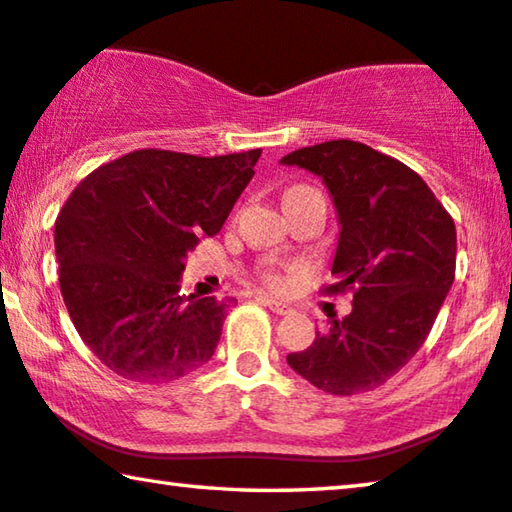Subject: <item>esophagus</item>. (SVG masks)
<instances>
[{
	"instance_id": "esophagus-1",
	"label": "esophagus",
	"mask_w": 512,
	"mask_h": 512,
	"mask_svg": "<svg viewBox=\"0 0 512 512\" xmlns=\"http://www.w3.org/2000/svg\"><path fill=\"white\" fill-rule=\"evenodd\" d=\"M256 302H261L263 306H267L272 313H277V316H288V313H293V306H288L286 302H279V300H272V297L267 295H258Z\"/></svg>"
}]
</instances>
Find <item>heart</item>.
<instances>
[{"mask_svg":"<svg viewBox=\"0 0 512 512\" xmlns=\"http://www.w3.org/2000/svg\"><path fill=\"white\" fill-rule=\"evenodd\" d=\"M295 190H297V187H295ZM258 277H261V281L270 290H286L288 288V277L279 270L277 265H272V263L263 265L261 272H258Z\"/></svg>","mask_w":512,"mask_h":512,"instance_id":"1","label":"heart"}]
</instances>
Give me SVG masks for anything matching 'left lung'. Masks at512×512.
<instances>
[{"instance_id": "obj_1", "label": "left lung", "mask_w": 512, "mask_h": 512, "mask_svg": "<svg viewBox=\"0 0 512 512\" xmlns=\"http://www.w3.org/2000/svg\"><path fill=\"white\" fill-rule=\"evenodd\" d=\"M325 180L341 222L322 295L352 293V313L329 320L288 366L332 396L373 391L426 341L455 279V224L416 171L350 139L281 157Z\"/></svg>"}]
</instances>
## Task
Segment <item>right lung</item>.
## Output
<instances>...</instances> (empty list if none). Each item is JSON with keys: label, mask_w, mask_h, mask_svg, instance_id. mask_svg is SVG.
Segmentation results:
<instances>
[{"label": "right lung", "mask_w": 512, "mask_h": 512, "mask_svg": "<svg viewBox=\"0 0 512 512\" xmlns=\"http://www.w3.org/2000/svg\"><path fill=\"white\" fill-rule=\"evenodd\" d=\"M261 153L139 148L70 192L54 224L59 286L77 334L109 371L164 384L215 355L231 300H185L178 279L187 251L222 231Z\"/></svg>", "instance_id": "1"}]
</instances>
